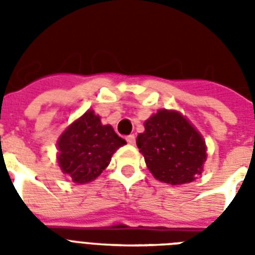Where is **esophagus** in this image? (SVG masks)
I'll list each match as a JSON object with an SVG mask.
<instances>
[{
	"label": "esophagus",
	"mask_w": 255,
	"mask_h": 255,
	"mask_svg": "<svg viewBox=\"0 0 255 255\" xmlns=\"http://www.w3.org/2000/svg\"><path fill=\"white\" fill-rule=\"evenodd\" d=\"M127 143L128 144H131V145H133V144L136 143V137H135V135H129V136H127Z\"/></svg>",
	"instance_id": "obj_1"
}]
</instances>
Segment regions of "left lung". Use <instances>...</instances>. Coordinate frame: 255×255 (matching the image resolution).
Segmentation results:
<instances>
[{"label": "left lung", "instance_id": "1", "mask_svg": "<svg viewBox=\"0 0 255 255\" xmlns=\"http://www.w3.org/2000/svg\"><path fill=\"white\" fill-rule=\"evenodd\" d=\"M136 144L159 181L181 185L194 181L206 160L201 133L177 111L159 110L144 123Z\"/></svg>", "mask_w": 255, "mask_h": 255}]
</instances>
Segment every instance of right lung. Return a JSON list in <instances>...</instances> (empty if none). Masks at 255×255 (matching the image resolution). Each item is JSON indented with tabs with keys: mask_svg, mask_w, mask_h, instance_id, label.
Returning <instances> with one entry per match:
<instances>
[{
	"mask_svg": "<svg viewBox=\"0 0 255 255\" xmlns=\"http://www.w3.org/2000/svg\"><path fill=\"white\" fill-rule=\"evenodd\" d=\"M58 164L62 172L77 184L95 180L111 161L126 140L114 128L103 126L100 116L88 110L66 128L58 139Z\"/></svg>",
	"mask_w": 255,
	"mask_h": 255,
	"instance_id": "add662e5",
	"label": "right lung"
}]
</instances>
